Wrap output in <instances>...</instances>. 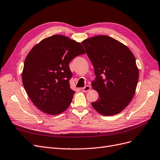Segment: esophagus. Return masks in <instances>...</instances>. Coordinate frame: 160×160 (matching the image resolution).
<instances>
[{
  "instance_id": "obj_1",
  "label": "esophagus",
  "mask_w": 160,
  "mask_h": 160,
  "mask_svg": "<svg viewBox=\"0 0 160 160\" xmlns=\"http://www.w3.org/2000/svg\"><path fill=\"white\" fill-rule=\"evenodd\" d=\"M90 88H90V86H85L84 88H82V92H88V91L90 90Z\"/></svg>"
}]
</instances>
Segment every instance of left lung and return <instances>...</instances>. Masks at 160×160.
I'll list each match as a JSON object with an SVG mask.
<instances>
[{
	"instance_id": "1",
	"label": "left lung",
	"mask_w": 160,
	"mask_h": 160,
	"mask_svg": "<svg viewBox=\"0 0 160 160\" xmlns=\"http://www.w3.org/2000/svg\"><path fill=\"white\" fill-rule=\"evenodd\" d=\"M95 70L93 90L99 94L92 107L104 116L115 115L132 99L139 72L135 57L128 47L108 35H98L82 42Z\"/></svg>"
}]
</instances>
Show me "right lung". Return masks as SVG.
<instances>
[{
    "label": "right lung",
    "mask_w": 160,
    "mask_h": 160,
    "mask_svg": "<svg viewBox=\"0 0 160 160\" xmlns=\"http://www.w3.org/2000/svg\"><path fill=\"white\" fill-rule=\"evenodd\" d=\"M86 52L80 43L61 35L41 40L28 54L22 82L31 101L44 113L55 115L66 110L75 93L69 80V62Z\"/></svg>",
    "instance_id": "right-lung-1"
}]
</instances>
